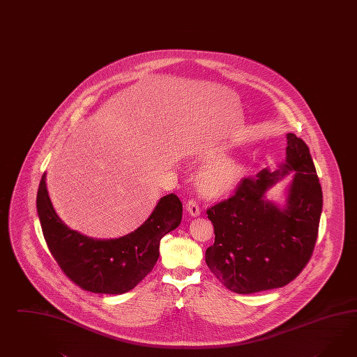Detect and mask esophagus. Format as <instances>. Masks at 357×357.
Returning a JSON list of instances; mask_svg holds the SVG:
<instances>
[{"label":"esophagus","mask_w":357,"mask_h":357,"mask_svg":"<svg viewBox=\"0 0 357 357\" xmlns=\"http://www.w3.org/2000/svg\"><path fill=\"white\" fill-rule=\"evenodd\" d=\"M185 209H187V212L190 213L192 217H197V215H200V213H202V209H200V206H199V203L196 202V200H188L187 204H185Z\"/></svg>","instance_id":"34e87169"}]
</instances>
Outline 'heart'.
Masks as SVG:
<instances>
[{
	"label": "heart",
	"mask_w": 357,
	"mask_h": 357,
	"mask_svg": "<svg viewBox=\"0 0 357 357\" xmlns=\"http://www.w3.org/2000/svg\"><path fill=\"white\" fill-rule=\"evenodd\" d=\"M211 157L220 161L204 166L197 176L199 187L212 196H223L231 192L241 176V166L222 160L221 154L214 153Z\"/></svg>",
	"instance_id": "heart-1"
}]
</instances>
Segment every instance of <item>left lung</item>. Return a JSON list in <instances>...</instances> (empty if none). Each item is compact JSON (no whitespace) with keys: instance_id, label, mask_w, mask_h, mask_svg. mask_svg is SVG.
<instances>
[{"instance_id":"left-lung-1","label":"left lung","mask_w":357,"mask_h":357,"mask_svg":"<svg viewBox=\"0 0 357 357\" xmlns=\"http://www.w3.org/2000/svg\"><path fill=\"white\" fill-rule=\"evenodd\" d=\"M291 172L285 204L268 201V188ZM321 212L322 190L308 145L287 134L286 160L275 172L244 178L234 196L206 211L215 234L206 265L236 294L283 287L308 264Z\"/></svg>"}]
</instances>
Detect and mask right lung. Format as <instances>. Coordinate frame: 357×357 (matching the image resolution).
Masks as SVG:
<instances>
[{
  "label": "right lung",
  "mask_w": 357,
  "mask_h": 357,
  "mask_svg": "<svg viewBox=\"0 0 357 357\" xmlns=\"http://www.w3.org/2000/svg\"><path fill=\"white\" fill-rule=\"evenodd\" d=\"M45 179L44 173L36 205L49 251L70 280L91 292L121 295L134 289L153 269L161 239L182 221V203L170 193L160 199L135 231L116 239L89 238L70 229L58 217Z\"/></svg>",
  "instance_id": "1"
}]
</instances>
